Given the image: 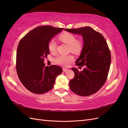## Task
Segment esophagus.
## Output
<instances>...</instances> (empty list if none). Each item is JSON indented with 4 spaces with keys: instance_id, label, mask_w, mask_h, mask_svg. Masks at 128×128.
<instances>
[{
    "instance_id": "1",
    "label": "esophagus",
    "mask_w": 128,
    "mask_h": 128,
    "mask_svg": "<svg viewBox=\"0 0 128 128\" xmlns=\"http://www.w3.org/2000/svg\"><path fill=\"white\" fill-rule=\"evenodd\" d=\"M68 69L63 68V72H67V71H68Z\"/></svg>"
}]
</instances>
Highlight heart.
Segmentation results:
<instances>
[{
  "label": "heart",
  "instance_id": "obj_1",
  "mask_svg": "<svg viewBox=\"0 0 128 128\" xmlns=\"http://www.w3.org/2000/svg\"><path fill=\"white\" fill-rule=\"evenodd\" d=\"M59 40L69 46V50L74 53H80L83 48V43L80 40H76V37L73 34L64 32L60 34L58 37ZM48 48L51 52H54L56 48V43L54 40H51L48 42ZM74 60V57L72 55H59L55 59V62L62 66H67Z\"/></svg>",
  "mask_w": 128,
  "mask_h": 128
}]
</instances>
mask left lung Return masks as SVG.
I'll list each match as a JSON object with an SVG mask.
<instances>
[{"mask_svg": "<svg viewBox=\"0 0 128 128\" xmlns=\"http://www.w3.org/2000/svg\"><path fill=\"white\" fill-rule=\"evenodd\" d=\"M64 30L82 36L83 48L75 63L78 66H86L81 72L72 68L75 77L69 81V87L79 96L92 95L104 86L110 70L111 56L106 41L101 34L90 26Z\"/></svg>", "mask_w": 128, "mask_h": 128, "instance_id": "1", "label": "left lung"}]
</instances>
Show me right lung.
Listing matches in <instances>:
<instances>
[{
  "label": "right lung",
  "instance_id": "obj_1",
  "mask_svg": "<svg viewBox=\"0 0 128 128\" xmlns=\"http://www.w3.org/2000/svg\"><path fill=\"white\" fill-rule=\"evenodd\" d=\"M64 28L43 26L31 30L19 42L16 68L24 86L34 94H42L53 88L62 69L56 65L45 66L44 58L50 53L49 42Z\"/></svg>",
  "mask_w": 128,
  "mask_h": 128
}]
</instances>
